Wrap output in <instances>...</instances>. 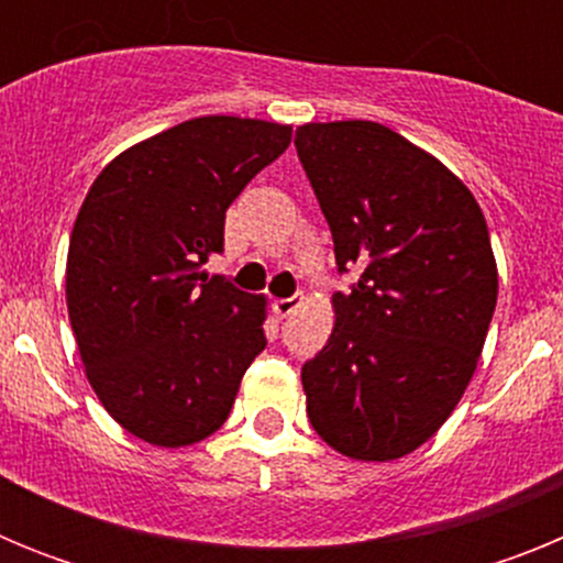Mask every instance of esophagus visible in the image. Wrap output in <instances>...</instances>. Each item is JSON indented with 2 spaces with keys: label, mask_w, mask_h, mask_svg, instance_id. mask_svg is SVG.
I'll return each mask as SVG.
<instances>
[{
  "label": "esophagus",
  "mask_w": 563,
  "mask_h": 563,
  "mask_svg": "<svg viewBox=\"0 0 563 563\" xmlns=\"http://www.w3.org/2000/svg\"><path fill=\"white\" fill-rule=\"evenodd\" d=\"M301 305V296H287V298H276V301H273V312H276V316H290L292 310H296V307Z\"/></svg>",
  "instance_id": "1"
}]
</instances>
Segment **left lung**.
I'll return each mask as SVG.
<instances>
[{
  "instance_id": "obj_1",
  "label": "left lung",
  "mask_w": 563,
  "mask_h": 563,
  "mask_svg": "<svg viewBox=\"0 0 563 563\" xmlns=\"http://www.w3.org/2000/svg\"><path fill=\"white\" fill-rule=\"evenodd\" d=\"M296 152L338 273L357 271L301 366L307 417L352 460H400L449 420L485 346L499 292L485 217L460 177L380 123H307Z\"/></svg>"
}]
</instances>
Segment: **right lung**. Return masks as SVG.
<instances>
[{"label": "right lung", "instance_id": "add662e5", "mask_svg": "<svg viewBox=\"0 0 563 563\" xmlns=\"http://www.w3.org/2000/svg\"><path fill=\"white\" fill-rule=\"evenodd\" d=\"M290 126L211 114L118 154L67 253V310L89 386L129 434L183 449L231 415L265 350V298L200 267L225 211L290 146Z\"/></svg>", "mask_w": 563, "mask_h": 563}]
</instances>
